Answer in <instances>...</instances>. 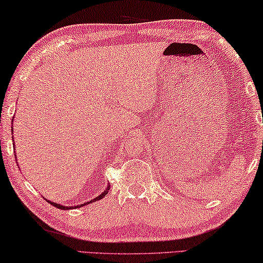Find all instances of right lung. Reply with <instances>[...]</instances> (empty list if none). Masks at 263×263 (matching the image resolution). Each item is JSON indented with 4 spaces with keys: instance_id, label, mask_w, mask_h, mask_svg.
I'll return each mask as SVG.
<instances>
[{
    "instance_id": "add662e5",
    "label": "right lung",
    "mask_w": 263,
    "mask_h": 263,
    "mask_svg": "<svg viewBox=\"0 0 263 263\" xmlns=\"http://www.w3.org/2000/svg\"><path fill=\"white\" fill-rule=\"evenodd\" d=\"M109 189H110V185H108V186H107V189L105 191H103L100 196L99 197H97V198H94L93 200H91V201H97V200H100L101 198H103L106 196V193H108V191H109ZM91 201H87V203H85V204H83V205H79V206H77V208H80V206H84V205H87V204H89L91 203ZM49 203L51 204V205H53V206H55V208L57 209H62V210H68V209H71L70 206H64V205H59V204H57V203H52V201H49ZM74 208L76 209V206H72V209Z\"/></svg>"
}]
</instances>
